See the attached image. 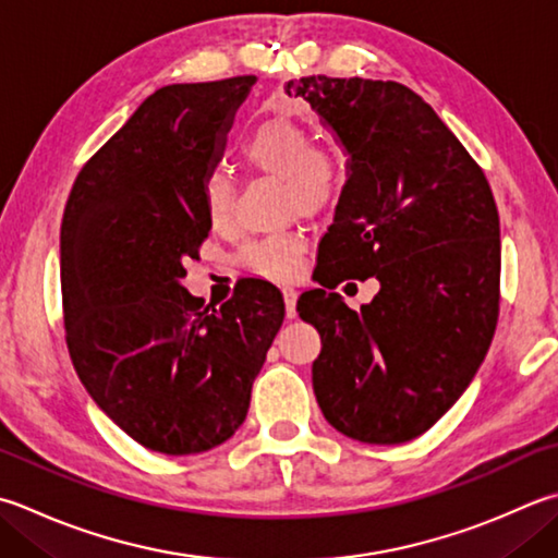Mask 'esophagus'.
<instances>
[{"label": "esophagus", "mask_w": 558, "mask_h": 558, "mask_svg": "<svg viewBox=\"0 0 558 558\" xmlns=\"http://www.w3.org/2000/svg\"><path fill=\"white\" fill-rule=\"evenodd\" d=\"M282 298H286V312H288V316L292 319V316L298 314V310H294V307H298V290L286 286V288H282Z\"/></svg>", "instance_id": "1"}]
</instances>
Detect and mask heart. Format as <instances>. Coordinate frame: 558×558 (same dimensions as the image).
I'll use <instances>...</instances> for the list:
<instances>
[{
    "mask_svg": "<svg viewBox=\"0 0 558 558\" xmlns=\"http://www.w3.org/2000/svg\"><path fill=\"white\" fill-rule=\"evenodd\" d=\"M242 155L248 167L276 177L286 185L282 201L290 213H322L343 185V169L326 149H316L312 135L290 118H270L251 130ZM203 205L213 227L222 229L234 220V185L225 171H210L203 181ZM302 236L282 232L254 239L242 248L248 270L264 278L288 280L300 268Z\"/></svg>",
    "mask_w": 558,
    "mask_h": 558,
    "instance_id": "obj_1",
    "label": "heart"
}]
</instances>
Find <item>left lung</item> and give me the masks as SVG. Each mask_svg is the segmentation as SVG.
I'll return each instance as SVG.
<instances>
[{
    "label": "left lung",
    "mask_w": 558,
    "mask_h": 558,
    "mask_svg": "<svg viewBox=\"0 0 558 558\" xmlns=\"http://www.w3.org/2000/svg\"><path fill=\"white\" fill-rule=\"evenodd\" d=\"M348 155V181L298 312L322 353L312 385L324 418L369 445L433 428L488 353L500 300V222L484 171L438 113L399 82L292 80ZM375 275L355 313L326 293ZM327 289L324 291L323 288Z\"/></svg>",
    "instance_id": "left-lung-1"
}]
</instances>
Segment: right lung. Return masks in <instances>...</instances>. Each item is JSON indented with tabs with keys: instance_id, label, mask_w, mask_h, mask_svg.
I'll return each instance as SVG.
<instances>
[{
	"instance_id": "1",
	"label": "right lung",
	"mask_w": 558,
	"mask_h": 558,
	"mask_svg": "<svg viewBox=\"0 0 558 558\" xmlns=\"http://www.w3.org/2000/svg\"><path fill=\"white\" fill-rule=\"evenodd\" d=\"M254 74L161 86L84 163L64 205L60 282L72 365L147 450L198 454L244 423L286 302L251 278L220 310L181 286L210 232L203 181Z\"/></svg>"
}]
</instances>
